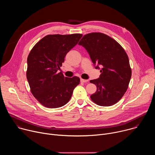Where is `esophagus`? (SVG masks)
Listing matches in <instances>:
<instances>
[{
  "instance_id": "1",
  "label": "esophagus",
  "mask_w": 155,
  "mask_h": 155,
  "mask_svg": "<svg viewBox=\"0 0 155 155\" xmlns=\"http://www.w3.org/2000/svg\"><path fill=\"white\" fill-rule=\"evenodd\" d=\"M80 81L82 83H86L88 81V80H84L83 78H80Z\"/></svg>"
}]
</instances>
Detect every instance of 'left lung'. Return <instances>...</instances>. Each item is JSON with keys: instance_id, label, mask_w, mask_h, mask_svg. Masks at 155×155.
<instances>
[{"instance_id": "left-lung-1", "label": "left lung", "mask_w": 155, "mask_h": 155, "mask_svg": "<svg viewBox=\"0 0 155 155\" xmlns=\"http://www.w3.org/2000/svg\"><path fill=\"white\" fill-rule=\"evenodd\" d=\"M78 45L86 50L96 69L101 67L99 78L90 80L97 87L91 100L100 106L116 104L127 91L131 78L126 51L114 38L100 32L84 35Z\"/></svg>"}]
</instances>
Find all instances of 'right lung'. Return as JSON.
<instances>
[{
	"label": "right lung",
	"instance_id": "obj_1",
	"mask_svg": "<svg viewBox=\"0 0 155 155\" xmlns=\"http://www.w3.org/2000/svg\"><path fill=\"white\" fill-rule=\"evenodd\" d=\"M82 34L48 35L32 48L28 57L27 79L35 98L47 108H58L71 99L80 83L78 77H65L58 73L64 58Z\"/></svg>",
	"mask_w": 155,
	"mask_h": 155
}]
</instances>
